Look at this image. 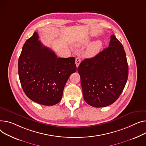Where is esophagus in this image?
<instances>
[{
    "label": "esophagus",
    "mask_w": 146,
    "mask_h": 146,
    "mask_svg": "<svg viewBox=\"0 0 146 146\" xmlns=\"http://www.w3.org/2000/svg\"><path fill=\"white\" fill-rule=\"evenodd\" d=\"M80 62H81V60H80V59L79 57H77L76 58V62H75V63H76L77 67H78V66H79V64L80 63Z\"/></svg>",
    "instance_id": "1"
}]
</instances>
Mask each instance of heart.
I'll return each instance as SVG.
<instances>
[{
    "mask_svg": "<svg viewBox=\"0 0 146 146\" xmlns=\"http://www.w3.org/2000/svg\"><path fill=\"white\" fill-rule=\"evenodd\" d=\"M90 42V38L89 37H86L80 40V41L77 42L75 44V46L76 47L84 46L87 45V44H89ZM103 42L100 40H96L91 43L86 48L85 51V56L87 57H93L96 56L100 52L102 48L103 47Z\"/></svg>",
    "mask_w": 146,
    "mask_h": 146,
    "instance_id": "1",
    "label": "heart"
}]
</instances>
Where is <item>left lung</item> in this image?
<instances>
[{
  "label": "left lung",
  "mask_w": 146,
  "mask_h": 146,
  "mask_svg": "<svg viewBox=\"0 0 146 146\" xmlns=\"http://www.w3.org/2000/svg\"><path fill=\"white\" fill-rule=\"evenodd\" d=\"M109 47L85 59L77 68L85 102L95 108L115 102L128 79L129 67L122 44L111 35Z\"/></svg>",
  "instance_id": "8db88e82"
}]
</instances>
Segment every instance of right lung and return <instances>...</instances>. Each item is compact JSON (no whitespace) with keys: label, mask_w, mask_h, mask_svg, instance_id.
<instances>
[{"label":"right lung","mask_w":146,"mask_h":146,"mask_svg":"<svg viewBox=\"0 0 146 146\" xmlns=\"http://www.w3.org/2000/svg\"><path fill=\"white\" fill-rule=\"evenodd\" d=\"M35 32L26 41L18 60V73L22 89L32 101L53 106L62 98L64 86L76 72L74 57L58 58L44 46Z\"/></svg>","instance_id":"add662e5"}]
</instances>
